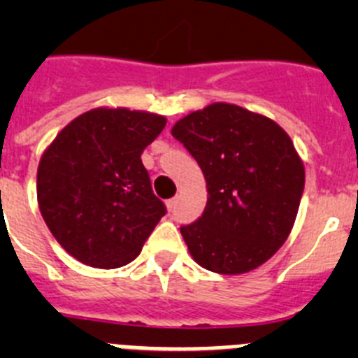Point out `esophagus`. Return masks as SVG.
I'll return each instance as SVG.
<instances>
[{
	"label": "esophagus",
	"mask_w": 358,
	"mask_h": 358,
	"mask_svg": "<svg viewBox=\"0 0 358 358\" xmlns=\"http://www.w3.org/2000/svg\"><path fill=\"white\" fill-rule=\"evenodd\" d=\"M176 202H177V197H172L166 201V206H169V210H173V208H176Z\"/></svg>",
	"instance_id": "1"
}]
</instances>
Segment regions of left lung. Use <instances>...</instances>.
Wrapping results in <instances>:
<instances>
[{"label":"left lung","mask_w":358,"mask_h":358,"mask_svg":"<svg viewBox=\"0 0 358 358\" xmlns=\"http://www.w3.org/2000/svg\"><path fill=\"white\" fill-rule=\"evenodd\" d=\"M206 177L201 217L181 226L201 267L249 273L289 236L305 188V169L292 140L273 120L231 103H211L173 125Z\"/></svg>","instance_id":"8db88e82"}]
</instances>
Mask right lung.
Returning a JSON list of instances; mask_svg holds the SVG:
<instances>
[{
	"label": "right lung",
	"instance_id": "1",
	"mask_svg": "<svg viewBox=\"0 0 358 358\" xmlns=\"http://www.w3.org/2000/svg\"><path fill=\"white\" fill-rule=\"evenodd\" d=\"M164 116L94 109L66 125L37 170L44 222L62 248L91 267L116 268L140 255L166 206L152 192L141 152Z\"/></svg>",
	"mask_w": 358,
	"mask_h": 358
}]
</instances>
